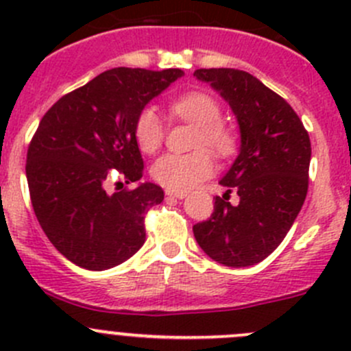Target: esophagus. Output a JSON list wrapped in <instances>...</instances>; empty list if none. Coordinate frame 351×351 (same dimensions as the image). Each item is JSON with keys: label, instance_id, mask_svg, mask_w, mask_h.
<instances>
[{"label": "esophagus", "instance_id": "esophagus-1", "mask_svg": "<svg viewBox=\"0 0 351 351\" xmlns=\"http://www.w3.org/2000/svg\"><path fill=\"white\" fill-rule=\"evenodd\" d=\"M166 195L175 197V198H185L186 192H173V190H166Z\"/></svg>", "mask_w": 351, "mask_h": 351}]
</instances>
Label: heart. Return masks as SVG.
Returning a JSON list of instances; mask_svg holds the SVG:
<instances>
[{"label": "heart", "mask_w": 351, "mask_h": 351, "mask_svg": "<svg viewBox=\"0 0 351 351\" xmlns=\"http://www.w3.org/2000/svg\"><path fill=\"white\" fill-rule=\"evenodd\" d=\"M171 112L180 119L195 125L193 147L189 154L168 153L156 159L153 178L165 189L173 192H186L202 180L212 176L215 162L212 153L228 158L236 151V136L226 123H222V108L214 97L204 91H190L171 104ZM134 136L139 149L153 154L161 147L165 139V125L153 107L141 110L134 125Z\"/></svg>", "instance_id": "obj_1"}]
</instances>
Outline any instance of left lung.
<instances>
[{
  "label": "left lung",
  "mask_w": 351,
  "mask_h": 351,
  "mask_svg": "<svg viewBox=\"0 0 351 351\" xmlns=\"http://www.w3.org/2000/svg\"><path fill=\"white\" fill-rule=\"evenodd\" d=\"M229 104L239 123L241 146L221 180L240 204L215 197L210 219L193 226L205 254L226 267L260 263L274 253L302 208L309 185L311 141L289 104L246 71L197 69ZM227 195V193H226Z\"/></svg>",
  "instance_id": "1"
}]
</instances>
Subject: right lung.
Masks as SVG:
<instances>
[{
    "label": "right lung",
    "instance_id": "right-lung-1",
    "mask_svg": "<svg viewBox=\"0 0 351 351\" xmlns=\"http://www.w3.org/2000/svg\"><path fill=\"white\" fill-rule=\"evenodd\" d=\"M182 76V69L113 67L42 117L25 166L32 207L49 241L77 267H117L146 241L144 214L162 202L161 186L141 183L115 193L107 186L112 176L143 178L136 119Z\"/></svg>",
    "mask_w": 351,
    "mask_h": 351
}]
</instances>
